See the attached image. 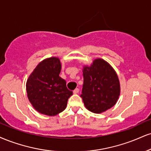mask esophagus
Listing matches in <instances>:
<instances>
[{"label":"esophagus","instance_id":"esophagus-1","mask_svg":"<svg viewBox=\"0 0 151 151\" xmlns=\"http://www.w3.org/2000/svg\"><path fill=\"white\" fill-rule=\"evenodd\" d=\"M79 88H75V89H74V90L73 91V93H74V94H77V93H79Z\"/></svg>","mask_w":151,"mask_h":151}]
</instances>
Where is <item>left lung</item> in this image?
I'll use <instances>...</instances> for the list:
<instances>
[{"label": "left lung", "instance_id": "obj_1", "mask_svg": "<svg viewBox=\"0 0 151 151\" xmlns=\"http://www.w3.org/2000/svg\"><path fill=\"white\" fill-rule=\"evenodd\" d=\"M83 83L81 97L85 107L94 113H101L117 103L120 94L117 74L104 60H94L83 69Z\"/></svg>", "mask_w": 151, "mask_h": 151}]
</instances>
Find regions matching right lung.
<instances>
[{
  "label": "right lung",
  "instance_id": "1",
  "mask_svg": "<svg viewBox=\"0 0 151 151\" xmlns=\"http://www.w3.org/2000/svg\"><path fill=\"white\" fill-rule=\"evenodd\" d=\"M60 60L51 57L41 61L27 81V97L36 110L48 116H55L66 108L72 91L59 74Z\"/></svg>",
  "mask_w": 151,
  "mask_h": 151
}]
</instances>
